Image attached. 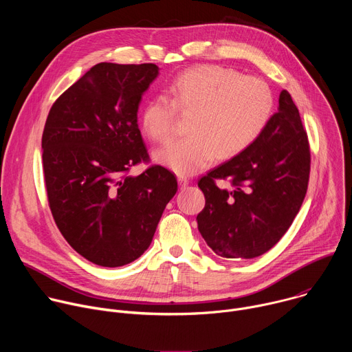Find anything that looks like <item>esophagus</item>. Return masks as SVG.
I'll use <instances>...</instances> for the list:
<instances>
[{
    "instance_id": "34e87169",
    "label": "esophagus",
    "mask_w": 352,
    "mask_h": 352,
    "mask_svg": "<svg viewBox=\"0 0 352 352\" xmlns=\"http://www.w3.org/2000/svg\"><path fill=\"white\" fill-rule=\"evenodd\" d=\"M178 182H179L181 189H185L188 186V184H189V179L186 177H184V175H179L178 177Z\"/></svg>"
}]
</instances>
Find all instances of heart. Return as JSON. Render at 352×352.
<instances>
[{"instance_id":"heart-1","label":"heart","mask_w":352,"mask_h":352,"mask_svg":"<svg viewBox=\"0 0 352 352\" xmlns=\"http://www.w3.org/2000/svg\"><path fill=\"white\" fill-rule=\"evenodd\" d=\"M171 97L157 94L142 110L144 133L167 140L177 114H190L186 138L159 148L155 157L177 174L189 175L210 166L217 156L232 157L252 144L273 113L267 83L221 65H199L181 72L170 85Z\"/></svg>"}]
</instances>
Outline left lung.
Returning <instances> with one entry per match:
<instances>
[{
	"label": "left lung",
	"instance_id": "obj_1",
	"mask_svg": "<svg viewBox=\"0 0 352 352\" xmlns=\"http://www.w3.org/2000/svg\"><path fill=\"white\" fill-rule=\"evenodd\" d=\"M311 152L299 111L287 90L261 136L199 179L206 204L199 232L228 259H252L272 249L298 214L308 189ZM216 179L230 180L219 188Z\"/></svg>",
	"mask_w": 352,
	"mask_h": 352
}]
</instances>
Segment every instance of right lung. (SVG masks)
I'll use <instances>...</instances> for the list:
<instances>
[{"label":"right lung","instance_id":"obj_1","mask_svg":"<svg viewBox=\"0 0 352 352\" xmlns=\"http://www.w3.org/2000/svg\"><path fill=\"white\" fill-rule=\"evenodd\" d=\"M157 75L156 64L100 63L56 100L44 125L50 209L67 242L98 266L138 259L178 189L162 166L129 174L148 162L138 109Z\"/></svg>","mask_w":352,"mask_h":352}]
</instances>
